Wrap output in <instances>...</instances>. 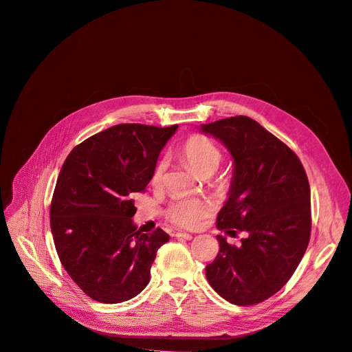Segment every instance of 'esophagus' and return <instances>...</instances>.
<instances>
[{"mask_svg": "<svg viewBox=\"0 0 352 352\" xmlns=\"http://www.w3.org/2000/svg\"><path fill=\"white\" fill-rule=\"evenodd\" d=\"M174 235H175L177 238H182V239H187V241H190V239L192 238V235H191V234H187V232H181V231L175 232Z\"/></svg>", "mask_w": 352, "mask_h": 352, "instance_id": "34e87169", "label": "esophagus"}]
</instances>
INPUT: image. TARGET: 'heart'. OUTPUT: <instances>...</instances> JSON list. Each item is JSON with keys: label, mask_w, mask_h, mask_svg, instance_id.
<instances>
[{"label": "heart", "mask_w": 352, "mask_h": 352, "mask_svg": "<svg viewBox=\"0 0 352 352\" xmlns=\"http://www.w3.org/2000/svg\"><path fill=\"white\" fill-rule=\"evenodd\" d=\"M181 155L188 161L191 168L199 177L214 174L223 161V154L214 142L202 135H192L179 148ZM166 164L165 160H158L151 173V184L158 187L162 184ZM214 207L206 198H177L165 210L166 219L181 228H195L204 218L212 212Z\"/></svg>", "instance_id": "heart-1"}]
</instances>
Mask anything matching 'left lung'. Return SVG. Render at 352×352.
Wrapping results in <instances>:
<instances>
[{
  "label": "left lung",
  "instance_id": "obj_1",
  "mask_svg": "<svg viewBox=\"0 0 352 352\" xmlns=\"http://www.w3.org/2000/svg\"><path fill=\"white\" fill-rule=\"evenodd\" d=\"M234 158L230 197L217 228L219 251L206 267L210 285L235 305H254L278 292L301 263L311 235V194L304 166L291 148L245 116L202 124Z\"/></svg>",
  "mask_w": 352,
  "mask_h": 352
}]
</instances>
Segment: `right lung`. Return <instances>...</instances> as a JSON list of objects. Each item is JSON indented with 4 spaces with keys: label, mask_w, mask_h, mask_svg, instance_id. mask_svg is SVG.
Returning a JSON list of instances; mask_svg holds the SVG:
<instances>
[{
    "label": "right lung",
    "mask_w": 352,
    "mask_h": 352,
    "mask_svg": "<svg viewBox=\"0 0 352 352\" xmlns=\"http://www.w3.org/2000/svg\"><path fill=\"white\" fill-rule=\"evenodd\" d=\"M178 125L118 124L78 144L55 186L50 224L60 261L89 298L118 304L150 283L158 248L170 235L133 223L158 155Z\"/></svg>",
    "instance_id": "obj_1"
}]
</instances>
